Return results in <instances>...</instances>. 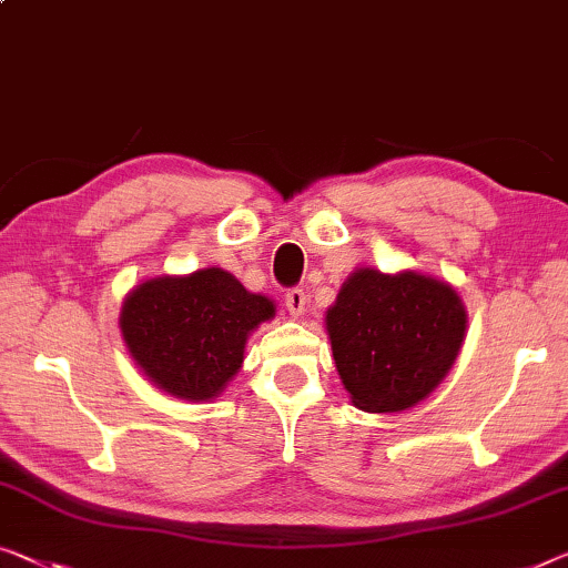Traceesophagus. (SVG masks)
Returning a JSON list of instances; mask_svg holds the SVG:
<instances>
[{"label": "esophagus", "mask_w": 568, "mask_h": 568, "mask_svg": "<svg viewBox=\"0 0 568 568\" xmlns=\"http://www.w3.org/2000/svg\"><path fill=\"white\" fill-rule=\"evenodd\" d=\"M285 308L291 316H301V313L306 311V293H303L301 287H291V291H285Z\"/></svg>", "instance_id": "1"}]
</instances>
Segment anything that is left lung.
<instances>
[{
  "label": "left lung",
  "instance_id": "left-lung-1",
  "mask_svg": "<svg viewBox=\"0 0 568 568\" xmlns=\"http://www.w3.org/2000/svg\"><path fill=\"white\" fill-rule=\"evenodd\" d=\"M326 326L352 403L397 413L420 403L452 369L467 313L452 285L365 267L344 283Z\"/></svg>",
  "mask_w": 568,
  "mask_h": 568
}]
</instances>
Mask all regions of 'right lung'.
<instances>
[{"instance_id": "obj_1", "label": "right lung", "mask_w": 568, "mask_h": 568, "mask_svg": "<svg viewBox=\"0 0 568 568\" xmlns=\"http://www.w3.org/2000/svg\"><path fill=\"white\" fill-rule=\"evenodd\" d=\"M273 316V301L244 291L224 270L206 267L134 287L120 326L152 383L185 400H211L242 367L247 334Z\"/></svg>"}]
</instances>
